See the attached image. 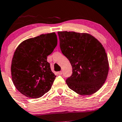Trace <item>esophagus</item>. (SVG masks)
Returning <instances> with one entry per match:
<instances>
[{
  "mask_svg": "<svg viewBox=\"0 0 122 122\" xmlns=\"http://www.w3.org/2000/svg\"><path fill=\"white\" fill-rule=\"evenodd\" d=\"M62 74V72H61V71H60V72H58V75H61Z\"/></svg>",
  "mask_w": 122,
  "mask_h": 122,
  "instance_id": "1",
  "label": "esophagus"
}]
</instances>
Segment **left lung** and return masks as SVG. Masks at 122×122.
Instances as JSON below:
<instances>
[{
    "instance_id": "left-lung-1",
    "label": "left lung",
    "mask_w": 122,
    "mask_h": 122,
    "mask_svg": "<svg viewBox=\"0 0 122 122\" xmlns=\"http://www.w3.org/2000/svg\"><path fill=\"white\" fill-rule=\"evenodd\" d=\"M62 54L72 66L66 80L70 89L81 95H91L100 89L109 70L107 55L102 43L88 33L58 31Z\"/></svg>"
}]
</instances>
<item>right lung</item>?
I'll return each instance as SVG.
<instances>
[{
  "label": "right lung",
  "mask_w": 122,
  "mask_h": 122,
  "mask_svg": "<svg viewBox=\"0 0 122 122\" xmlns=\"http://www.w3.org/2000/svg\"><path fill=\"white\" fill-rule=\"evenodd\" d=\"M57 45L55 33L25 40L14 54L11 72L15 88L26 97H41L51 89L56 76L51 72L47 57Z\"/></svg>",
  "instance_id": "obj_1"
}]
</instances>
